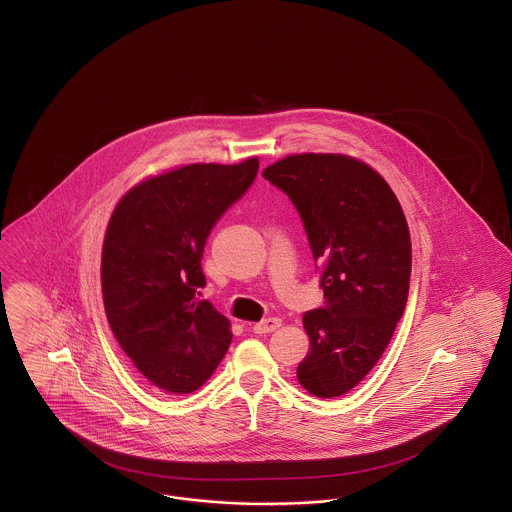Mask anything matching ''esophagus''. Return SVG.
Segmentation results:
<instances>
[{
    "label": "esophagus",
    "mask_w": 512,
    "mask_h": 512,
    "mask_svg": "<svg viewBox=\"0 0 512 512\" xmlns=\"http://www.w3.org/2000/svg\"><path fill=\"white\" fill-rule=\"evenodd\" d=\"M280 324H282L280 318L268 317L265 318V320H261V322H257V324H253V332H255V334H270V332H274Z\"/></svg>",
    "instance_id": "obj_1"
}]
</instances>
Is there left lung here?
<instances>
[{"instance_id": "obj_1", "label": "left lung", "mask_w": 512, "mask_h": 512, "mask_svg": "<svg viewBox=\"0 0 512 512\" xmlns=\"http://www.w3.org/2000/svg\"><path fill=\"white\" fill-rule=\"evenodd\" d=\"M263 176L297 209L326 299L303 315L311 347L297 380L317 397H338L378 363L403 317L413 261L407 220L388 182L345 155H290Z\"/></svg>"}]
</instances>
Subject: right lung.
Instances as JSON below:
<instances>
[{
	"label": "right lung",
	"instance_id": "right-lung-1",
	"mask_svg": "<svg viewBox=\"0 0 512 512\" xmlns=\"http://www.w3.org/2000/svg\"><path fill=\"white\" fill-rule=\"evenodd\" d=\"M257 172V157L188 165L138 184L111 215L101 255L107 320L122 351L165 393L201 388L228 351V318L197 299L201 259L211 230Z\"/></svg>",
	"mask_w": 512,
	"mask_h": 512
}]
</instances>
